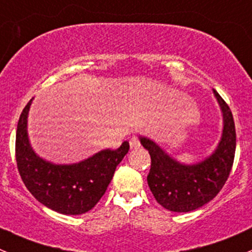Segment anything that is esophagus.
<instances>
[{
	"label": "esophagus",
	"instance_id": "esophagus-1",
	"mask_svg": "<svg viewBox=\"0 0 252 252\" xmlns=\"http://www.w3.org/2000/svg\"><path fill=\"white\" fill-rule=\"evenodd\" d=\"M140 146H141L140 140H138L137 136L133 135L132 137L130 138V147L131 148H138V147H140Z\"/></svg>",
	"mask_w": 252,
	"mask_h": 252
}]
</instances>
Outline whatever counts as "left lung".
Masks as SVG:
<instances>
[{"label":"left lung","mask_w":252,"mask_h":252,"mask_svg":"<svg viewBox=\"0 0 252 252\" xmlns=\"http://www.w3.org/2000/svg\"><path fill=\"white\" fill-rule=\"evenodd\" d=\"M224 120L222 136L212 156L195 164H182L169 157L153 141L141 137L151 156L147 183L158 204L177 213L203 207L221 190L229 178L236 148L235 124L230 107L215 90Z\"/></svg>","instance_id":"left-lung-1"}]
</instances>
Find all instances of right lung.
<instances>
[{"instance_id": "obj_1", "label": "right lung", "mask_w": 252, "mask_h": 252, "mask_svg": "<svg viewBox=\"0 0 252 252\" xmlns=\"http://www.w3.org/2000/svg\"><path fill=\"white\" fill-rule=\"evenodd\" d=\"M32 100L21 114L16 133V160L23 183L39 203L65 215L92 210L106 191L117 164L130 150H104L74 164H53L38 157L28 141L27 117Z\"/></svg>"}]
</instances>
